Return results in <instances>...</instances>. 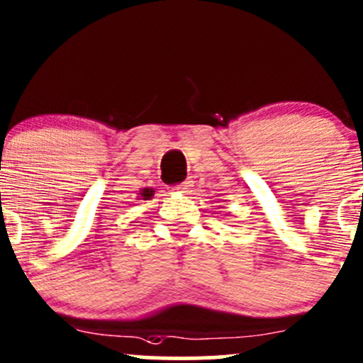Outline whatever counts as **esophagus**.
<instances>
[{"label": "esophagus", "mask_w": 363, "mask_h": 363, "mask_svg": "<svg viewBox=\"0 0 363 363\" xmlns=\"http://www.w3.org/2000/svg\"><path fill=\"white\" fill-rule=\"evenodd\" d=\"M190 186H192V185H190V183L189 182H185V183H182V185H177V186H174V192H178V194H183V195H185V194H190Z\"/></svg>", "instance_id": "34e87169"}]
</instances>
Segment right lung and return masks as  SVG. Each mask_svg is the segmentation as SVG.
Returning <instances> with one entry per match:
<instances>
[{
    "instance_id": "1",
    "label": "right lung",
    "mask_w": 363,
    "mask_h": 363,
    "mask_svg": "<svg viewBox=\"0 0 363 363\" xmlns=\"http://www.w3.org/2000/svg\"><path fill=\"white\" fill-rule=\"evenodd\" d=\"M152 194H154V190H149V189H144V190H142V192H140L142 197H144V201H147V199L152 197Z\"/></svg>"
}]
</instances>
